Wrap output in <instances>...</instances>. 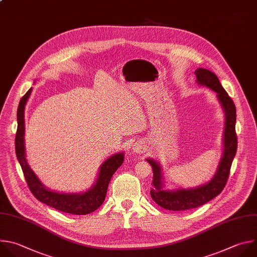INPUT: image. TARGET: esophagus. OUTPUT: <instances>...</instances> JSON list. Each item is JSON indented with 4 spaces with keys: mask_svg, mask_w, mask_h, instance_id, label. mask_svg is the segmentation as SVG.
I'll return each mask as SVG.
<instances>
[{
    "mask_svg": "<svg viewBox=\"0 0 257 257\" xmlns=\"http://www.w3.org/2000/svg\"><path fill=\"white\" fill-rule=\"evenodd\" d=\"M144 149H145V146L143 143H138L133 147V150L135 153H142Z\"/></svg>",
    "mask_w": 257,
    "mask_h": 257,
    "instance_id": "esophagus-1",
    "label": "esophagus"
}]
</instances>
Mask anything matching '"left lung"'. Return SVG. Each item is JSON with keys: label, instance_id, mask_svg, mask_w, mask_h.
<instances>
[{"label": "left lung", "instance_id": "left-lung-1", "mask_svg": "<svg viewBox=\"0 0 257 257\" xmlns=\"http://www.w3.org/2000/svg\"><path fill=\"white\" fill-rule=\"evenodd\" d=\"M196 83L217 93L218 101L224 110L225 126L223 134V154L217 171L208 182L196 187L166 189L163 168L160 163L153 158H147L152 166L153 181L151 197L158 206L169 211H186L202 206L219 195L226 185L230 168L237 150V136L235 132L236 108L233 100L222 87L218 77L207 69L199 68L194 72Z\"/></svg>", "mask_w": 257, "mask_h": 257}]
</instances>
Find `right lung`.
<instances>
[{
	"label": "right lung",
	"instance_id": "1",
	"mask_svg": "<svg viewBox=\"0 0 257 257\" xmlns=\"http://www.w3.org/2000/svg\"><path fill=\"white\" fill-rule=\"evenodd\" d=\"M32 88L21 98L17 110V133L15 138L16 156L24 173V177L32 194L41 202L56 210L73 215H87L96 211L103 203L109 181L114 172L121 166L124 160V153L119 152L111 155L99 167V172L95 183L83 192H59L48 189L39 180L27 163L25 153V105L30 97Z\"/></svg>",
	"mask_w": 257,
	"mask_h": 257
}]
</instances>
